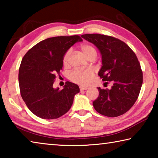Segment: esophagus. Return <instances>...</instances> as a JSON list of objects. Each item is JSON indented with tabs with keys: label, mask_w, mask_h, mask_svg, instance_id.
<instances>
[{
	"label": "esophagus",
	"mask_w": 158,
	"mask_h": 158,
	"mask_svg": "<svg viewBox=\"0 0 158 158\" xmlns=\"http://www.w3.org/2000/svg\"><path fill=\"white\" fill-rule=\"evenodd\" d=\"M79 89H80V90H87V89H89V87H87V86H83V85H81V86L79 87Z\"/></svg>",
	"instance_id": "esophagus-1"
}]
</instances>
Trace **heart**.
<instances>
[{"mask_svg":"<svg viewBox=\"0 0 158 158\" xmlns=\"http://www.w3.org/2000/svg\"><path fill=\"white\" fill-rule=\"evenodd\" d=\"M81 49L84 54L88 58L95 57L97 56V51L95 47L89 44H84L81 46ZM71 50L68 49L64 53L63 56V63L64 65L68 64ZM94 76V72L91 69H74L69 74V79L72 81L81 85H88L91 82Z\"/></svg>","mask_w":158,"mask_h":158,"instance_id":"obj_1","label":"heart"}]
</instances>
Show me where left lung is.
<instances>
[{
	"label": "left lung",
	"instance_id": "left-lung-1",
	"mask_svg": "<svg viewBox=\"0 0 158 158\" xmlns=\"http://www.w3.org/2000/svg\"><path fill=\"white\" fill-rule=\"evenodd\" d=\"M81 37L94 44L102 54V66L98 75L111 89L98 88L99 96L93 105L103 116L117 117L126 113L139 95L143 73L135 52L121 40L101 34H84Z\"/></svg>",
	"mask_w": 158,
	"mask_h": 158
}]
</instances>
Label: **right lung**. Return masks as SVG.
Masks as SVG:
<instances>
[{
  "label": "right lung",
  "instance_id": "1",
  "mask_svg": "<svg viewBox=\"0 0 158 158\" xmlns=\"http://www.w3.org/2000/svg\"><path fill=\"white\" fill-rule=\"evenodd\" d=\"M79 35L58 36L44 40L29 49L21 60L19 84L21 98L32 113L43 119L58 118L73 105L74 97L79 93L78 85L66 81L64 89H53L60 76L63 56L77 42Z\"/></svg>",
  "mask_w": 158,
  "mask_h": 158
}]
</instances>
